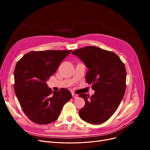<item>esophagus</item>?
I'll return each mask as SVG.
<instances>
[{"label": "esophagus", "mask_w": 150, "mask_h": 150, "mask_svg": "<svg viewBox=\"0 0 150 150\" xmlns=\"http://www.w3.org/2000/svg\"><path fill=\"white\" fill-rule=\"evenodd\" d=\"M72 97H73L74 98H77L78 97V95L75 94V93H72Z\"/></svg>", "instance_id": "34e87169"}]
</instances>
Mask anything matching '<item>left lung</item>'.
Instances as JSON below:
<instances>
[{
  "label": "left lung",
  "mask_w": 150,
  "mask_h": 150,
  "mask_svg": "<svg viewBox=\"0 0 150 150\" xmlns=\"http://www.w3.org/2000/svg\"><path fill=\"white\" fill-rule=\"evenodd\" d=\"M72 54L89 69L86 81L94 90L91 97L84 93L79 95L85 101L79 115L88 123H103L114 114L123 98L126 86L125 66L115 52L96 46L76 49Z\"/></svg>",
  "instance_id": "left-lung-1"
}]
</instances>
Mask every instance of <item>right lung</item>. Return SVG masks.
I'll return each mask as SVG.
<instances>
[{
    "label": "right lung",
    "instance_id": "right-lung-1",
    "mask_svg": "<svg viewBox=\"0 0 150 150\" xmlns=\"http://www.w3.org/2000/svg\"><path fill=\"white\" fill-rule=\"evenodd\" d=\"M71 51H31L17 62L15 93L25 115L36 124L47 125L57 120L63 106L72 97L65 88L52 92L46 83Z\"/></svg>",
    "mask_w": 150,
    "mask_h": 150
}]
</instances>
